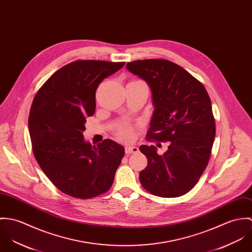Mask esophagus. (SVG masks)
Instances as JSON below:
<instances>
[{
	"mask_svg": "<svg viewBox=\"0 0 252 252\" xmlns=\"http://www.w3.org/2000/svg\"><path fill=\"white\" fill-rule=\"evenodd\" d=\"M139 151V149L135 146H126V155H131L133 153H137Z\"/></svg>",
	"mask_w": 252,
	"mask_h": 252,
	"instance_id": "obj_1",
	"label": "esophagus"
}]
</instances>
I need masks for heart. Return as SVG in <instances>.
I'll return each instance as SVG.
<instances>
[{"mask_svg":"<svg viewBox=\"0 0 252 252\" xmlns=\"http://www.w3.org/2000/svg\"><path fill=\"white\" fill-rule=\"evenodd\" d=\"M117 135H118V137H120V138H122V139H127V138L130 137L131 131H130L129 128L123 126V127H121V128L118 129Z\"/></svg>","mask_w":252,"mask_h":252,"instance_id":"1","label":"heart"}]
</instances>
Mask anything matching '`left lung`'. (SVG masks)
Segmentation results:
<instances>
[{"instance_id":"left-lung-1","label":"left lung","mask_w":252,"mask_h":252,"mask_svg":"<svg viewBox=\"0 0 252 252\" xmlns=\"http://www.w3.org/2000/svg\"><path fill=\"white\" fill-rule=\"evenodd\" d=\"M126 69L152 92L155 110L148 139L170 142L162 156L154 145L140 146L148 158L140 183L155 195H184L195 186L212 153L216 126L210 96L201 82L167 60L134 61Z\"/></svg>"}]
</instances>
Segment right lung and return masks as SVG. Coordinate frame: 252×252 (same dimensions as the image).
I'll return each mask as SVG.
<instances>
[{
	"instance_id": "obj_1",
	"label": "right lung",
	"mask_w": 252,
	"mask_h": 252,
	"mask_svg": "<svg viewBox=\"0 0 252 252\" xmlns=\"http://www.w3.org/2000/svg\"><path fill=\"white\" fill-rule=\"evenodd\" d=\"M125 63L76 61L56 71L36 93L29 132L38 165L61 191L80 199L106 192L125 155L122 145L85 141L86 118L95 110V91Z\"/></svg>"
}]
</instances>
